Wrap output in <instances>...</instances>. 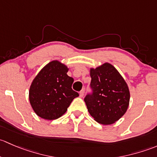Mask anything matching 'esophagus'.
Listing matches in <instances>:
<instances>
[{
	"instance_id": "34e87169",
	"label": "esophagus",
	"mask_w": 157,
	"mask_h": 157,
	"mask_svg": "<svg viewBox=\"0 0 157 157\" xmlns=\"http://www.w3.org/2000/svg\"><path fill=\"white\" fill-rule=\"evenodd\" d=\"M84 94H85V91H84V90H82L80 92H79V96H80L81 98H83Z\"/></svg>"
}]
</instances>
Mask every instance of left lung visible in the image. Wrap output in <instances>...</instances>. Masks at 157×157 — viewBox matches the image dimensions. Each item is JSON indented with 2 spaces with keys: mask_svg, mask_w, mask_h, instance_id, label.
Returning a JSON list of instances; mask_svg holds the SVG:
<instances>
[{
  "mask_svg": "<svg viewBox=\"0 0 157 157\" xmlns=\"http://www.w3.org/2000/svg\"><path fill=\"white\" fill-rule=\"evenodd\" d=\"M90 78L91 91L84 99L88 112L99 123H114L128 107L130 93L126 82L109 63L90 69Z\"/></svg>",
  "mask_w": 157,
  "mask_h": 157,
  "instance_id": "left-lung-1",
  "label": "left lung"
}]
</instances>
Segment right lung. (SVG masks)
Listing matches in <instances>:
<instances>
[{
	"label": "right lung",
	"instance_id": "obj_1",
	"mask_svg": "<svg viewBox=\"0 0 157 157\" xmlns=\"http://www.w3.org/2000/svg\"><path fill=\"white\" fill-rule=\"evenodd\" d=\"M68 68L59 61H52L39 72L29 89V101L35 113L54 120L62 116L78 92L72 90L74 79L67 75Z\"/></svg>",
	"mask_w": 157,
	"mask_h": 157
}]
</instances>
